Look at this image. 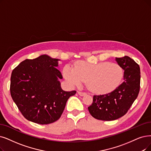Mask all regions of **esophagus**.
I'll return each mask as SVG.
<instances>
[{
	"instance_id": "1",
	"label": "esophagus",
	"mask_w": 151,
	"mask_h": 151,
	"mask_svg": "<svg viewBox=\"0 0 151 151\" xmlns=\"http://www.w3.org/2000/svg\"><path fill=\"white\" fill-rule=\"evenodd\" d=\"M78 94H79L80 96H84L86 95V93L82 92H78Z\"/></svg>"
}]
</instances>
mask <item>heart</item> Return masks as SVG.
<instances>
[{
	"label": "heart",
	"mask_w": 151,
	"mask_h": 151,
	"mask_svg": "<svg viewBox=\"0 0 151 151\" xmlns=\"http://www.w3.org/2000/svg\"><path fill=\"white\" fill-rule=\"evenodd\" d=\"M65 79L74 86L87 82L88 88L97 93L113 91L121 83L124 72L118 64L108 62L92 64L77 63L74 68L66 65L63 69Z\"/></svg>",
	"instance_id": "1"
}]
</instances>
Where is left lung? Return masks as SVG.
<instances>
[{
  "instance_id": "1",
  "label": "left lung",
  "mask_w": 151,
  "mask_h": 151,
  "mask_svg": "<svg viewBox=\"0 0 151 151\" xmlns=\"http://www.w3.org/2000/svg\"><path fill=\"white\" fill-rule=\"evenodd\" d=\"M115 60L124 70V81L110 93L93 95L92 104L88 107L93 118L103 121H112L124 116L139 92V66L129 56L116 58Z\"/></svg>"
}]
</instances>
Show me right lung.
I'll use <instances>...</instances> for the list:
<instances>
[{"mask_svg": "<svg viewBox=\"0 0 151 151\" xmlns=\"http://www.w3.org/2000/svg\"><path fill=\"white\" fill-rule=\"evenodd\" d=\"M60 59L46 55L22 61L12 72L10 94L27 119L40 124L55 122L76 90L65 92L59 81L62 74L56 68Z\"/></svg>", "mask_w": 151, "mask_h": 151, "instance_id": "add662e5", "label": "right lung"}]
</instances>
